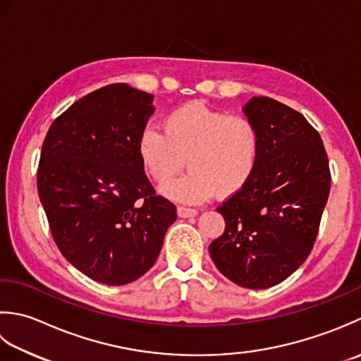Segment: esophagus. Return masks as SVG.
Here are the masks:
<instances>
[{
	"label": "esophagus",
	"mask_w": 361,
	"mask_h": 361,
	"mask_svg": "<svg viewBox=\"0 0 361 361\" xmlns=\"http://www.w3.org/2000/svg\"><path fill=\"white\" fill-rule=\"evenodd\" d=\"M178 215L180 218H191V216H196L197 215V210L196 209H191V207H185V205H179V207H178Z\"/></svg>",
	"instance_id": "obj_1"
}]
</instances>
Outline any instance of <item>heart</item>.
Here are the masks:
<instances>
[{
	"mask_svg": "<svg viewBox=\"0 0 361 361\" xmlns=\"http://www.w3.org/2000/svg\"><path fill=\"white\" fill-rule=\"evenodd\" d=\"M164 134L145 128L137 142L140 161L149 178L165 185L183 164L190 170L164 188L179 202H201L219 191L229 196L251 180L260 160V132L245 115L187 102L161 120Z\"/></svg>",
	"mask_w": 361,
	"mask_h": 361,
	"instance_id": "obj_1",
	"label": "heart"
}]
</instances>
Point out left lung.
I'll return each mask as SVG.
<instances>
[{
  "label": "left lung",
  "instance_id": "obj_1",
  "mask_svg": "<svg viewBox=\"0 0 361 361\" xmlns=\"http://www.w3.org/2000/svg\"><path fill=\"white\" fill-rule=\"evenodd\" d=\"M243 112L260 132V160L251 180L216 209L226 229L209 251L229 281L264 290L310 255L332 179L322 140L302 114L267 97L249 99Z\"/></svg>",
  "mask_w": 361,
  "mask_h": 361
}]
</instances>
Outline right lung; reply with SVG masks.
<instances>
[{
	"label": "right lung",
	"instance_id": "right-lung-1",
	"mask_svg": "<svg viewBox=\"0 0 361 361\" xmlns=\"http://www.w3.org/2000/svg\"><path fill=\"white\" fill-rule=\"evenodd\" d=\"M154 97L128 84L88 93L57 116L42 146L37 188L62 255L106 285L152 268L176 205L156 195L137 152Z\"/></svg>",
	"mask_w": 361,
	"mask_h": 361
}]
</instances>
